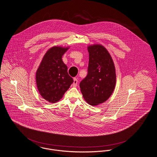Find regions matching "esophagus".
<instances>
[{
    "mask_svg": "<svg viewBox=\"0 0 157 157\" xmlns=\"http://www.w3.org/2000/svg\"><path fill=\"white\" fill-rule=\"evenodd\" d=\"M78 80L76 78H74L73 79V86H77V84H78Z\"/></svg>",
    "mask_w": 157,
    "mask_h": 157,
    "instance_id": "esophagus-1",
    "label": "esophagus"
}]
</instances>
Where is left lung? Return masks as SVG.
<instances>
[{
    "label": "left lung",
    "mask_w": 157,
    "mask_h": 157,
    "mask_svg": "<svg viewBox=\"0 0 157 157\" xmlns=\"http://www.w3.org/2000/svg\"><path fill=\"white\" fill-rule=\"evenodd\" d=\"M89 64L87 76L79 86L85 100L91 106L105 102L116 85L115 67L108 51L100 44L88 46Z\"/></svg>",
    "instance_id": "8db88e82"
}]
</instances>
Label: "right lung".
Listing matches in <instances>:
<instances>
[{"mask_svg": "<svg viewBox=\"0 0 157 157\" xmlns=\"http://www.w3.org/2000/svg\"><path fill=\"white\" fill-rule=\"evenodd\" d=\"M69 47L54 46L44 56L36 73L37 90L41 97L51 103L59 101L73 82L67 72L62 56Z\"/></svg>", "mask_w": 157, "mask_h": 157, "instance_id": "1", "label": "right lung"}]
</instances>
